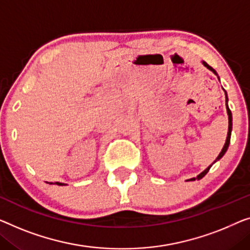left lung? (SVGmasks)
Segmentation results:
<instances>
[{
  "label": "left lung",
  "mask_w": 250,
  "mask_h": 250,
  "mask_svg": "<svg viewBox=\"0 0 250 250\" xmlns=\"http://www.w3.org/2000/svg\"><path fill=\"white\" fill-rule=\"evenodd\" d=\"M203 65L207 67V68H208L210 70H212V72H213L215 75H218L217 74V72H215V70L212 68L211 66H208L206 62H203ZM226 100L227 101H228V99H227V93H226ZM226 101V102H227ZM226 107H227V113H228V119H229V128H228V136H227V140H226V144H225V146H223V148H222V150H221V152L220 154H219V156H218V158H217V161L218 159H220L223 155L226 154V151H227V149H228V147H229V144H230V136H231V130H232V115H231V111H230V109H229V106H228V104L226 103ZM210 168H211V166H208V168L206 169V170H203L202 173H201L200 175H197L196 176V178L197 180H201V178L202 177H204L207 175V173L208 172V170H210ZM191 180H193L194 181L195 178H191Z\"/></svg>",
  "instance_id": "left-lung-1"
}]
</instances>
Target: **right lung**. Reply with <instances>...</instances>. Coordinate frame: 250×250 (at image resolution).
<instances>
[{
  "label": "right lung",
  "instance_id": "add662e5",
  "mask_svg": "<svg viewBox=\"0 0 250 250\" xmlns=\"http://www.w3.org/2000/svg\"><path fill=\"white\" fill-rule=\"evenodd\" d=\"M56 184H57V185H64V184H62V183H58V182H57V183H56Z\"/></svg>",
  "mask_w": 250,
  "mask_h": 250
}]
</instances>
